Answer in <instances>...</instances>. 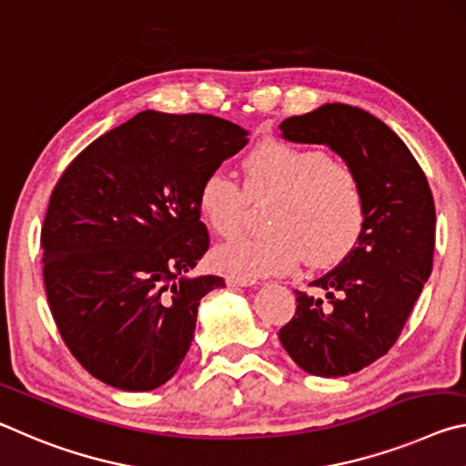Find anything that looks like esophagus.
I'll list each match as a JSON object with an SVG mask.
<instances>
[{"instance_id": "obj_1", "label": "esophagus", "mask_w": 466, "mask_h": 466, "mask_svg": "<svg viewBox=\"0 0 466 466\" xmlns=\"http://www.w3.org/2000/svg\"><path fill=\"white\" fill-rule=\"evenodd\" d=\"M227 285L228 287H254V285H258V280L249 279V277H241V274H228Z\"/></svg>"}]
</instances>
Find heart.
Masks as SVG:
<instances>
[{
    "label": "heart",
    "instance_id": "1",
    "mask_svg": "<svg viewBox=\"0 0 466 466\" xmlns=\"http://www.w3.org/2000/svg\"><path fill=\"white\" fill-rule=\"evenodd\" d=\"M249 194H277L268 233L243 235L220 246L215 260L241 277L291 272L303 258L332 266L350 254L365 227L361 181L322 148L264 140L243 158ZM227 173L212 171L198 187V210L212 231L233 238L246 218L248 194Z\"/></svg>",
    "mask_w": 466,
    "mask_h": 466
}]
</instances>
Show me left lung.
Wrapping results in <instances>:
<instances>
[{
	"label": "left lung",
	"mask_w": 466,
	"mask_h": 466,
	"mask_svg": "<svg viewBox=\"0 0 466 466\" xmlns=\"http://www.w3.org/2000/svg\"><path fill=\"white\" fill-rule=\"evenodd\" d=\"M283 138L326 144L357 173L365 227L337 268L295 291L297 309L279 339L311 376L339 378L392 349L431 274L436 206L421 167L384 121L357 106L328 103L285 119Z\"/></svg>",
	"instance_id": "8db88e82"
}]
</instances>
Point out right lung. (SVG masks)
I'll return each instance as SVG.
<instances>
[{
  "mask_svg": "<svg viewBox=\"0 0 466 466\" xmlns=\"http://www.w3.org/2000/svg\"><path fill=\"white\" fill-rule=\"evenodd\" d=\"M206 113L142 111L90 142L61 173L41 228L51 316L84 370L119 390L163 386L194 340L208 251L198 187L248 144Z\"/></svg>",
  "mask_w": 466,
  "mask_h": 466,
  "instance_id": "add662e5",
  "label": "right lung"
}]
</instances>
